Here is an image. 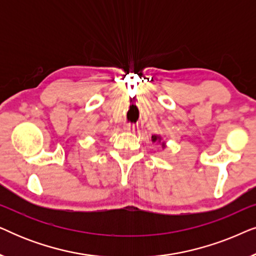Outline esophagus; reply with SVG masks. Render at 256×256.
<instances>
[{"instance_id":"1","label":"esophagus","mask_w":256,"mask_h":256,"mask_svg":"<svg viewBox=\"0 0 256 256\" xmlns=\"http://www.w3.org/2000/svg\"><path fill=\"white\" fill-rule=\"evenodd\" d=\"M124 129L126 132H134L135 130V126L132 124H124Z\"/></svg>"}]
</instances>
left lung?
Here are the masks:
<instances>
[{
	"label": "left lung",
	"mask_w": 256,
	"mask_h": 256,
	"mask_svg": "<svg viewBox=\"0 0 256 256\" xmlns=\"http://www.w3.org/2000/svg\"><path fill=\"white\" fill-rule=\"evenodd\" d=\"M157 140H160L158 136H155V135H154V136H152V141H154V142H156Z\"/></svg>",
	"instance_id": "8db88e82"
}]
</instances>
